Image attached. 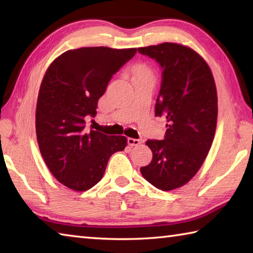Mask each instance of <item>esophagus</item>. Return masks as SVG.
Returning a JSON list of instances; mask_svg holds the SVG:
<instances>
[{
  "label": "esophagus",
  "mask_w": 253,
  "mask_h": 253,
  "mask_svg": "<svg viewBox=\"0 0 253 253\" xmlns=\"http://www.w3.org/2000/svg\"><path fill=\"white\" fill-rule=\"evenodd\" d=\"M127 143L129 146H138L142 144V139H136V138H127Z\"/></svg>",
  "instance_id": "34e87169"
}]
</instances>
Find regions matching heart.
Wrapping results in <instances>:
<instances>
[{
	"instance_id": "obj_1",
	"label": "heart",
	"mask_w": 253,
	"mask_h": 253,
	"mask_svg": "<svg viewBox=\"0 0 253 253\" xmlns=\"http://www.w3.org/2000/svg\"><path fill=\"white\" fill-rule=\"evenodd\" d=\"M137 74H147V71L144 69V68H139L138 71H137Z\"/></svg>"
}]
</instances>
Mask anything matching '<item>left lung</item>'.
<instances>
[{
  "label": "left lung",
  "mask_w": 253,
  "mask_h": 253,
  "mask_svg": "<svg viewBox=\"0 0 253 253\" xmlns=\"http://www.w3.org/2000/svg\"><path fill=\"white\" fill-rule=\"evenodd\" d=\"M162 68L155 116L168 119L164 139H148L153 158L140 168L162 191L181 187L198 173L215 134L217 96L211 69L194 50L177 43L138 48Z\"/></svg>",
  "instance_id": "left-lung-1"
}]
</instances>
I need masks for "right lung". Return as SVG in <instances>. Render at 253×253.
<instances>
[{
    "label": "right lung",
    "mask_w": 253,
    "mask_h": 253,
    "mask_svg": "<svg viewBox=\"0 0 253 253\" xmlns=\"http://www.w3.org/2000/svg\"><path fill=\"white\" fill-rule=\"evenodd\" d=\"M137 49L91 46L69 50L54 60L41 83L36 128L41 155L53 176L74 191H87L104 176L114 153L124 151V136L87 129L99 98Z\"/></svg>",
    "instance_id": "1"
}]
</instances>
